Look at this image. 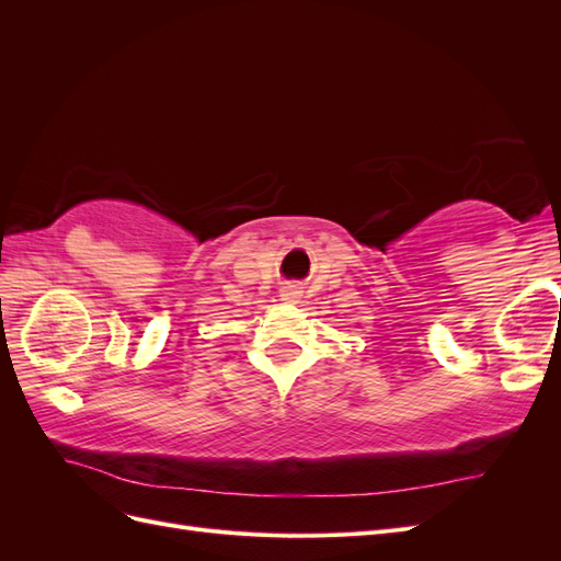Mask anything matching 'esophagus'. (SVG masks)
<instances>
[{"label":"esophagus","instance_id":"34e87169","mask_svg":"<svg viewBox=\"0 0 561 561\" xmlns=\"http://www.w3.org/2000/svg\"><path fill=\"white\" fill-rule=\"evenodd\" d=\"M299 295H301V290H299V287H295V285H287V287H283V290H280V297L285 301H295V299H299Z\"/></svg>","mask_w":561,"mask_h":561}]
</instances>
